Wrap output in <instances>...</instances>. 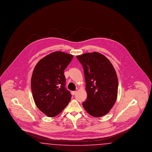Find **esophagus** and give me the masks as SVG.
Wrapping results in <instances>:
<instances>
[{
  "instance_id": "obj_1",
  "label": "esophagus",
  "mask_w": 152,
  "mask_h": 152,
  "mask_svg": "<svg viewBox=\"0 0 152 152\" xmlns=\"http://www.w3.org/2000/svg\"><path fill=\"white\" fill-rule=\"evenodd\" d=\"M76 93H77V91H72V95H75V94H76Z\"/></svg>"
}]
</instances>
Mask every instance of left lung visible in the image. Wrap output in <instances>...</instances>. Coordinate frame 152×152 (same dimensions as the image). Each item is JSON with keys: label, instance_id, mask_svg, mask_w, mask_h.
I'll list each match as a JSON object with an SVG mask.
<instances>
[{"label": "left lung", "instance_id": "1", "mask_svg": "<svg viewBox=\"0 0 152 152\" xmlns=\"http://www.w3.org/2000/svg\"><path fill=\"white\" fill-rule=\"evenodd\" d=\"M83 65L87 98L83 106L91 116L107 115L115 104L118 79L112 63L99 52L86 53L76 56Z\"/></svg>", "mask_w": 152, "mask_h": 152}]
</instances>
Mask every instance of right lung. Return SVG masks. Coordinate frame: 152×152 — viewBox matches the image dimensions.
Here are the masks:
<instances>
[{
	"mask_svg": "<svg viewBox=\"0 0 152 152\" xmlns=\"http://www.w3.org/2000/svg\"><path fill=\"white\" fill-rule=\"evenodd\" d=\"M73 56L61 51L52 52L36 64L31 77V90L37 107L48 117L58 115L72 95L65 88L64 71Z\"/></svg>",
	"mask_w": 152,
	"mask_h": 152,
	"instance_id": "right-lung-1",
	"label": "right lung"
}]
</instances>
